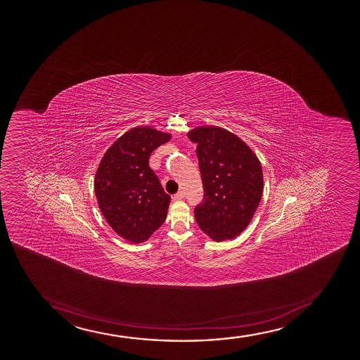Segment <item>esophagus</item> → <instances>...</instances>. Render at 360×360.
I'll list each match as a JSON object with an SVG mask.
<instances>
[{"label":"esophagus","mask_w":360,"mask_h":360,"mask_svg":"<svg viewBox=\"0 0 360 360\" xmlns=\"http://www.w3.org/2000/svg\"><path fill=\"white\" fill-rule=\"evenodd\" d=\"M184 197H185V195H184V192H182V191H180V192H178L176 195H174L173 199L174 200H180V199H184Z\"/></svg>","instance_id":"34e87169"}]
</instances>
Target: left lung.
Instances as JSON below:
<instances>
[{
	"instance_id": "obj_1",
	"label": "left lung",
	"mask_w": 360,
	"mask_h": 360,
	"mask_svg": "<svg viewBox=\"0 0 360 360\" xmlns=\"http://www.w3.org/2000/svg\"><path fill=\"white\" fill-rule=\"evenodd\" d=\"M197 143L204 198L195 209L199 228L214 241L234 239L251 222L263 195V170L241 138L219 126H199Z\"/></svg>"
}]
</instances>
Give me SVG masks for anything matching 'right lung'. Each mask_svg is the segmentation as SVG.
<instances>
[{
	"label": "right lung",
	"instance_id": "add662e5",
	"mask_svg": "<svg viewBox=\"0 0 360 360\" xmlns=\"http://www.w3.org/2000/svg\"><path fill=\"white\" fill-rule=\"evenodd\" d=\"M170 139V133L138 126L117 138L99 162V209L112 231L132 244L149 240L167 219L170 197L150 168L149 158Z\"/></svg>",
	"mask_w": 360,
	"mask_h": 360
}]
</instances>
